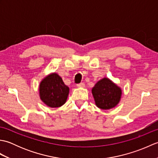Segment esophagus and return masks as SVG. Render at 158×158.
<instances>
[{
    "label": "esophagus",
    "mask_w": 158,
    "mask_h": 158,
    "mask_svg": "<svg viewBox=\"0 0 158 158\" xmlns=\"http://www.w3.org/2000/svg\"><path fill=\"white\" fill-rule=\"evenodd\" d=\"M77 88H83L85 87V84L83 83H79V84H77Z\"/></svg>",
    "instance_id": "34e87169"
}]
</instances>
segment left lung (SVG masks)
Wrapping results in <instances>:
<instances>
[{"label":"left lung","instance_id":"obj_1","mask_svg":"<svg viewBox=\"0 0 158 158\" xmlns=\"http://www.w3.org/2000/svg\"><path fill=\"white\" fill-rule=\"evenodd\" d=\"M92 94L97 107L109 110L118 105L122 98V90L110 79L104 77L92 88Z\"/></svg>","mask_w":158,"mask_h":158}]
</instances>
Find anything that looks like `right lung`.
<instances>
[{
	"label": "right lung",
	"instance_id": "1",
	"mask_svg": "<svg viewBox=\"0 0 158 158\" xmlns=\"http://www.w3.org/2000/svg\"><path fill=\"white\" fill-rule=\"evenodd\" d=\"M39 97L46 106L58 108L64 105L69 94V88L58 73H52L43 78L39 86Z\"/></svg>",
	"mask_w": 158,
	"mask_h": 158
}]
</instances>
